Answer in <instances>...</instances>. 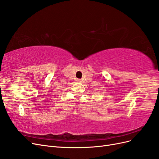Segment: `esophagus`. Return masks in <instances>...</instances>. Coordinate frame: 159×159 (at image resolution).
<instances>
[{
	"mask_svg": "<svg viewBox=\"0 0 159 159\" xmlns=\"http://www.w3.org/2000/svg\"><path fill=\"white\" fill-rule=\"evenodd\" d=\"M76 82H78V83H80L81 80L80 79H76Z\"/></svg>",
	"mask_w": 159,
	"mask_h": 159,
	"instance_id": "esophagus-1",
	"label": "esophagus"
}]
</instances>
